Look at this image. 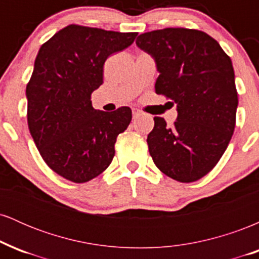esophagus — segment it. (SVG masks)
Masks as SVG:
<instances>
[{"instance_id": "esophagus-1", "label": "esophagus", "mask_w": 259, "mask_h": 259, "mask_svg": "<svg viewBox=\"0 0 259 259\" xmlns=\"http://www.w3.org/2000/svg\"><path fill=\"white\" fill-rule=\"evenodd\" d=\"M140 114H141V112H140L139 109H133V117H134V119H135V118H138Z\"/></svg>"}]
</instances>
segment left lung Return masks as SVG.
<instances>
[{"mask_svg": "<svg viewBox=\"0 0 259 259\" xmlns=\"http://www.w3.org/2000/svg\"><path fill=\"white\" fill-rule=\"evenodd\" d=\"M136 45L159 72L156 92L177 105L173 126L154 117L148 151L162 173L192 183L209 173L234 134L237 109L233 63L213 37L185 28L141 34Z\"/></svg>", "mask_w": 259, "mask_h": 259, "instance_id": "8db88e82", "label": "left lung"}]
</instances>
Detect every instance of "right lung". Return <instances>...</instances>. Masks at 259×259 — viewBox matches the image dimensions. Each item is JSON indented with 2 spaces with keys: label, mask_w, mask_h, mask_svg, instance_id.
<instances>
[{
  "label": "right lung",
  "mask_w": 259,
  "mask_h": 259,
  "mask_svg": "<svg viewBox=\"0 0 259 259\" xmlns=\"http://www.w3.org/2000/svg\"><path fill=\"white\" fill-rule=\"evenodd\" d=\"M136 36L72 24L38 50L26 85L28 125L46 164L64 179L86 183L111 164L132 109L97 111L91 94L102 85L106 59Z\"/></svg>",
  "instance_id": "add662e5"
}]
</instances>
